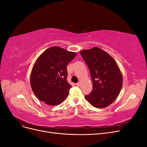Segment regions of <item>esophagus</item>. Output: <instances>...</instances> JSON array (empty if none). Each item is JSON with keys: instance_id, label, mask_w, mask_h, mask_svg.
I'll use <instances>...</instances> for the list:
<instances>
[{"instance_id": "esophagus-1", "label": "esophagus", "mask_w": 147, "mask_h": 147, "mask_svg": "<svg viewBox=\"0 0 147 147\" xmlns=\"http://www.w3.org/2000/svg\"><path fill=\"white\" fill-rule=\"evenodd\" d=\"M76 84H77V86H80L81 83H80V82H78V83H77Z\"/></svg>"}]
</instances>
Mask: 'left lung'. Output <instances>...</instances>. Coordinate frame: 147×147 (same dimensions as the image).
<instances>
[{"label": "left lung", "instance_id": "left-lung-1", "mask_svg": "<svg viewBox=\"0 0 147 147\" xmlns=\"http://www.w3.org/2000/svg\"><path fill=\"white\" fill-rule=\"evenodd\" d=\"M80 54L90 70L92 91L86 100L98 109L110 105L118 96L123 85V76L116 61L98 47L82 50Z\"/></svg>", "mask_w": 147, "mask_h": 147}]
</instances>
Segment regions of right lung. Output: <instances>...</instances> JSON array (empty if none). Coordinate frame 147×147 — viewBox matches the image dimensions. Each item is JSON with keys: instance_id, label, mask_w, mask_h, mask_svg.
Wrapping results in <instances>:
<instances>
[{"instance_id": "right-lung-1", "label": "right lung", "mask_w": 147, "mask_h": 147, "mask_svg": "<svg viewBox=\"0 0 147 147\" xmlns=\"http://www.w3.org/2000/svg\"><path fill=\"white\" fill-rule=\"evenodd\" d=\"M77 56L59 47L48 48L40 55L30 74V86L38 100L49 105L62 103L71 85L67 81V65Z\"/></svg>"}]
</instances>
